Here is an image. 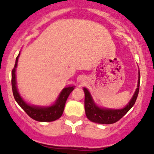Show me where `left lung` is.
I'll return each instance as SVG.
<instances>
[{"label":"left lung","mask_w":154,"mask_h":154,"mask_svg":"<svg viewBox=\"0 0 154 154\" xmlns=\"http://www.w3.org/2000/svg\"><path fill=\"white\" fill-rule=\"evenodd\" d=\"M140 72H139V80L137 89L133 98L129 103V104L125 108L121 109H101L98 107L91 97V95L88 89L84 88L83 90L85 92V111L87 118L92 122L101 124H112L119 121L121 118L124 116L129 110L135 104V102L137 99L140 89Z\"/></svg>","instance_id":"left-lung-1"}]
</instances>
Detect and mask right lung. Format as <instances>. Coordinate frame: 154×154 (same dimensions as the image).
I'll return each mask as SVG.
<instances>
[{"mask_svg":"<svg viewBox=\"0 0 154 154\" xmlns=\"http://www.w3.org/2000/svg\"><path fill=\"white\" fill-rule=\"evenodd\" d=\"M20 55V53H19ZM19 55L16 58L15 65L14 68L12 69L11 73V85L12 91H13L14 97L15 99L16 102L18 105L26 112L30 117L33 119L39 122H51L56 119H59L63 113L64 108H65V102L69 97V94L72 92L74 89L73 86H69L65 88L61 92L60 96L57 99L56 103L51 106L49 107H36L32 106L30 105L27 104L20 96L18 92H17V87H16V79H15V69L17 65V59H18Z\"/></svg>","mask_w":154,"mask_h":154,"instance_id":"obj_1","label":"right lung"}]
</instances>
